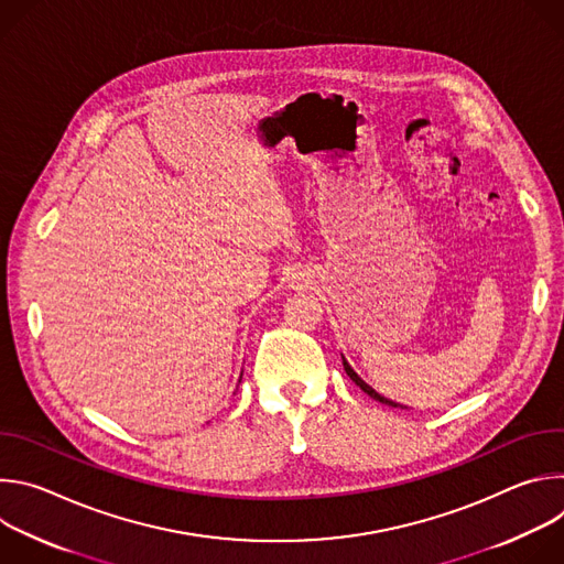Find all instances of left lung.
I'll use <instances>...</instances> for the list:
<instances>
[{"label":"left lung","instance_id":"1","mask_svg":"<svg viewBox=\"0 0 564 564\" xmlns=\"http://www.w3.org/2000/svg\"><path fill=\"white\" fill-rule=\"evenodd\" d=\"M344 368H346L348 377H350V379H352V381H355V383H357V386H359V388H361L366 394H370L372 399L381 401V404H386V406H392V409H404V406H401V404H394V401H390V399L381 397L377 390H372V388H370V386H368V383H366V381H364V379H361V377H359V375H357V372H355V370L348 366V361H346V359H344Z\"/></svg>","mask_w":564,"mask_h":564}]
</instances>
